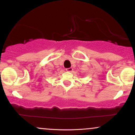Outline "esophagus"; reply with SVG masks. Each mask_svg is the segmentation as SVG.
<instances>
[{"instance_id":"esophagus-1","label":"esophagus","mask_w":135,"mask_h":135,"mask_svg":"<svg viewBox=\"0 0 135 135\" xmlns=\"http://www.w3.org/2000/svg\"><path fill=\"white\" fill-rule=\"evenodd\" d=\"M66 70L67 71V72H71L73 70V68L72 67H70V68H68V69H66Z\"/></svg>"}]
</instances>
